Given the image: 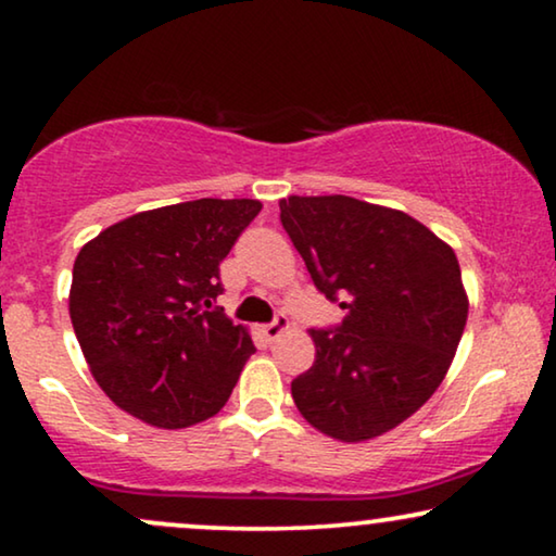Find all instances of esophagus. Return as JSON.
Returning <instances> with one entry per match:
<instances>
[{"label":"esophagus","mask_w":556,"mask_h":556,"mask_svg":"<svg viewBox=\"0 0 556 556\" xmlns=\"http://www.w3.org/2000/svg\"><path fill=\"white\" fill-rule=\"evenodd\" d=\"M288 326H291V321H288V316L286 314H278L270 324L263 326V337L268 339V341H276L280 333L288 331Z\"/></svg>","instance_id":"34e87169"}]
</instances>
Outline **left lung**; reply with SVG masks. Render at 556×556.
Segmentation results:
<instances>
[{
    "label": "left lung",
    "instance_id": "1",
    "mask_svg": "<svg viewBox=\"0 0 556 556\" xmlns=\"http://www.w3.org/2000/svg\"><path fill=\"white\" fill-rule=\"evenodd\" d=\"M280 223L314 286L346 308L337 329H311L316 359L291 382L295 407L341 443L397 428L443 382L466 329L453 248L405 212L344 194H291Z\"/></svg>",
    "mask_w": 556,
    "mask_h": 556
}]
</instances>
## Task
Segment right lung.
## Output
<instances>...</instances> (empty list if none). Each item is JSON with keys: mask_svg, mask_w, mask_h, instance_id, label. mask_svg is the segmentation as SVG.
Segmentation results:
<instances>
[{"mask_svg": "<svg viewBox=\"0 0 556 556\" xmlns=\"http://www.w3.org/2000/svg\"><path fill=\"white\" fill-rule=\"evenodd\" d=\"M257 200H192L139 212L80 248L71 321L90 375L128 415L179 430L217 415L248 356V329L212 306L219 263Z\"/></svg>", "mask_w": 556, "mask_h": 556, "instance_id": "right-lung-1", "label": "right lung"}]
</instances>
